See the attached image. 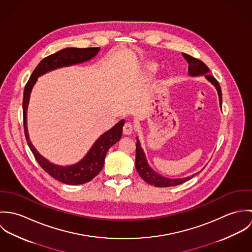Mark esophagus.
I'll return each instance as SVG.
<instances>
[{"label":"esophagus","instance_id":"34e87169","mask_svg":"<svg viewBox=\"0 0 252 252\" xmlns=\"http://www.w3.org/2000/svg\"><path fill=\"white\" fill-rule=\"evenodd\" d=\"M134 132V126H133V124L132 123H130V122H127V123H125V125H124V127H123V133H124V135H131L132 133Z\"/></svg>","mask_w":252,"mask_h":252}]
</instances>
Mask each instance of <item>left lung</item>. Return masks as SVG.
I'll return each mask as SVG.
<instances>
[{"instance_id":"1","label":"left lung","mask_w":252,"mask_h":252,"mask_svg":"<svg viewBox=\"0 0 252 252\" xmlns=\"http://www.w3.org/2000/svg\"><path fill=\"white\" fill-rule=\"evenodd\" d=\"M182 56L185 58V60L189 64L188 74L190 76L204 75L206 77V79L209 80L216 87L217 94H218V98H219V105H220V108H222L221 88H220L219 83L217 82L216 78L209 73L210 69L202 61H200L188 54L182 53ZM136 146H137V148H136V169H137L139 175L142 177V179L150 185H154L157 187L176 186V185H179V184H181V183L192 179L196 174H198V173H196L195 175H192V176L186 177V178H181V179H169V178L163 177L160 174L156 173L154 170H152V168L149 166L144 149L141 145L138 137H137Z\"/></svg>"}]
</instances>
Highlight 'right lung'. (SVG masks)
Here are the masks:
<instances>
[{
  "instance_id": "obj_1",
  "label": "right lung",
  "mask_w": 252,
  "mask_h": 252,
  "mask_svg": "<svg viewBox=\"0 0 252 252\" xmlns=\"http://www.w3.org/2000/svg\"><path fill=\"white\" fill-rule=\"evenodd\" d=\"M100 47H89V48H76V47H68L61 49L60 51L49 55L42 59L33 73L31 74L23 95V120H24V132L27 144L29 145L31 151L33 152L35 158L39 166L52 178L59 180L63 183L70 185L83 184L90 180H93L103 169L105 158L108 149L116 144L121 136L122 129L125 123V120L122 119L117 122L111 129L105 132L102 136L91 146L86 155L77 163L60 166L54 163H51L41 154L38 153L36 147L30 141L28 134L27 126V110L30 101L31 92L35 86L37 78L46 73L63 67H69L72 65L81 64L87 62L94 58L100 51Z\"/></svg>"
}]
</instances>
